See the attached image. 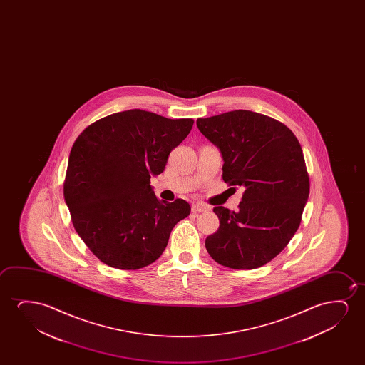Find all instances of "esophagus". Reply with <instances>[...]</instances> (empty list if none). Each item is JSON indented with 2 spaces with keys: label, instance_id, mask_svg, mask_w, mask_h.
<instances>
[{
  "label": "esophagus",
  "instance_id": "esophagus-1",
  "mask_svg": "<svg viewBox=\"0 0 365 365\" xmlns=\"http://www.w3.org/2000/svg\"><path fill=\"white\" fill-rule=\"evenodd\" d=\"M207 210H210V207L203 205V203H195V205H192V212H193V213H202V212H207Z\"/></svg>",
  "mask_w": 365,
  "mask_h": 365
}]
</instances>
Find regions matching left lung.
<instances>
[{"label":"left lung","mask_w":365,"mask_h":365,"mask_svg":"<svg viewBox=\"0 0 365 365\" xmlns=\"http://www.w3.org/2000/svg\"><path fill=\"white\" fill-rule=\"evenodd\" d=\"M197 127L220 148L225 183L245 188L240 210L213 208L220 228L205 248L232 269L259 268L293 238L309 197L299 142L279 120L252 110L198 118Z\"/></svg>","instance_id":"8db88e82"}]
</instances>
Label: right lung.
I'll return each instance as SVG.
<instances>
[{
  "instance_id": "right-lung-1",
  "label": "right lung",
  "mask_w": 365,
  "mask_h": 365,
  "mask_svg": "<svg viewBox=\"0 0 365 365\" xmlns=\"http://www.w3.org/2000/svg\"><path fill=\"white\" fill-rule=\"evenodd\" d=\"M193 123L130 110L96 120L77 137L63 195L76 232L102 263L127 270L150 265L190 215L185 200H158L150 180L165 170Z\"/></svg>"
}]
</instances>
